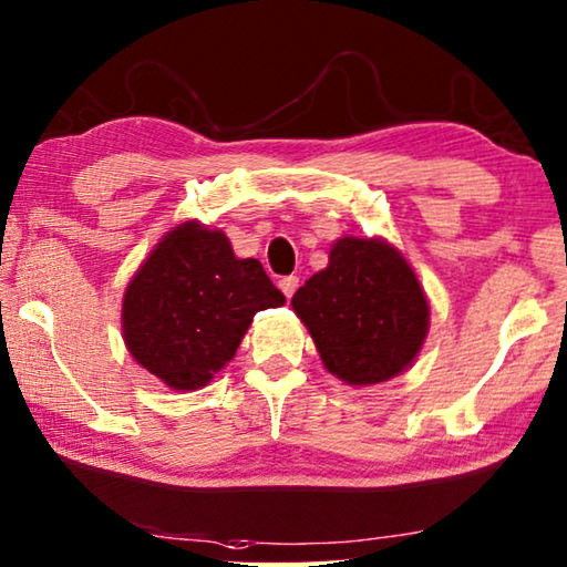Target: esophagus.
Masks as SVG:
<instances>
[{"mask_svg":"<svg viewBox=\"0 0 567 567\" xmlns=\"http://www.w3.org/2000/svg\"><path fill=\"white\" fill-rule=\"evenodd\" d=\"M297 287H300V277L287 275V277H282V280H280V290H282V295L287 297V300H292V295H295Z\"/></svg>","mask_w":567,"mask_h":567,"instance_id":"esophagus-1","label":"esophagus"}]
</instances>
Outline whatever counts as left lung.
<instances>
[{
    "mask_svg": "<svg viewBox=\"0 0 567 567\" xmlns=\"http://www.w3.org/2000/svg\"><path fill=\"white\" fill-rule=\"evenodd\" d=\"M329 372L347 384H377L414 362L429 327L416 275L382 240L342 238L329 265L292 297Z\"/></svg>",
    "mask_w": 567,
    "mask_h": 567,
    "instance_id": "8db88e82",
    "label": "left lung"
}]
</instances>
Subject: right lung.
I'll return each instance as SVG.
<instances>
[{
	"mask_svg": "<svg viewBox=\"0 0 567 567\" xmlns=\"http://www.w3.org/2000/svg\"><path fill=\"white\" fill-rule=\"evenodd\" d=\"M282 302L262 265L235 257L225 233L183 223L131 280L123 337L141 367L188 391L230 362L255 312Z\"/></svg>",
	"mask_w": 567,
	"mask_h": 567,
	"instance_id": "1",
	"label": "right lung"
}]
</instances>
